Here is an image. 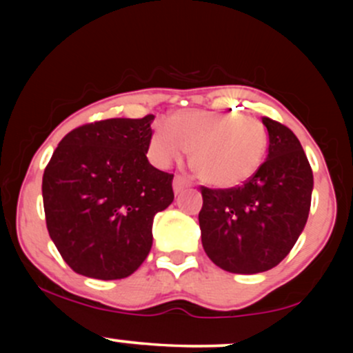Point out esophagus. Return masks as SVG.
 I'll use <instances>...</instances> for the list:
<instances>
[{"label":"esophagus","mask_w":353,"mask_h":353,"mask_svg":"<svg viewBox=\"0 0 353 353\" xmlns=\"http://www.w3.org/2000/svg\"><path fill=\"white\" fill-rule=\"evenodd\" d=\"M190 185V182L185 179L184 176H179V174H177L176 177H174V182H172V188H174V192L176 194H179L182 189H185V188H189Z\"/></svg>","instance_id":"esophagus-1"}]
</instances>
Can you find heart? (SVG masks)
I'll use <instances>...</instances> for the list:
<instances>
[{
    "label": "heart",
    "mask_w": 353,
    "mask_h": 353,
    "mask_svg": "<svg viewBox=\"0 0 353 353\" xmlns=\"http://www.w3.org/2000/svg\"><path fill=\"white\" fill-rule=\"evenodd\" d=\"M267 144L264 124L252 116L182 109L169 123L152 124L149 154L156 164L169 165L190 151V168L202 182L229 189L259 171Z\"/></svg>",
    "instance_id": "b5f03b06"
}]
</instances>
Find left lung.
Here are the masks:
<instances>
[{"instance_id":"8db88e82","label":"left lung","mask_w":353,"mask_h":353,"mask_svg":"<svg viewBox=\"0 0 353 353\" xmlns=\"http://www.w3.org/2000/svg\"><path fill=\"white\" fill-rule=\"evenodd\" d=\"M269 152L259 171L230 189L201 188L202 247L232 274L272 269L305 228L314 176L301 141L287 125L262 117Z\"/></svg>"}]
</instances>
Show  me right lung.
<instances>
[{"label": "right lung", "mask_w": 353, "mask_h": 353, "mask_svg": "<svg viewBox=\"0 0 353 353\" xmlns=\"http://www.w3.org/2000/svg\"><path fill=\"white\" fill-rule=\"evenodd\" d=\"M152 114L96 121L61 139L43 174L50 237L74 272L114 281L139 269L172 174L149 164Z\"/></svg>", "instance_id": "obj_1"}]
</instances>
